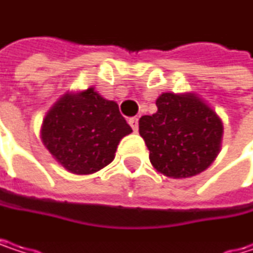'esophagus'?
I'll list each match as a JSON object with an SVG mask.
<instances>
[{"label": "esophagus", "mask_w": 253, "mask_h": 253, "mask_svg": "<svg viewBox=\"0 0 253 253\" xmlns=\"http://www.w3.org/2000/svg\"><path fill=\"white\" fill-rule=\"evenodd\" d=\"M129 125H131V128L137 132V129H138V119H137V118H131V119H129Z\"/></svg>", "instance_id": "1"}]
</instances>
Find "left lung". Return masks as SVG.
Listing matches in <instances>:
<instances>
[{"label": "left lung", "mask_w": 253, "mask_h": 253, "mask_svg": "<svg viewBox=\"0 0 253 253\" xmlns=\"http://www.w3.org/2000/svg\"><path fill=\"white\" fill-rule=\"evenodd\" d=\"M158 112L138 121L153 168L169 178L194 177L221 152L224 125L216 112L194 92H162Z\"/></svg>", "instance_id": "1"}]
</instances>
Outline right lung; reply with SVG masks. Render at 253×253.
<instances>
[{
    "label": "right lung",
    "mask_w": 253,
    "mask_h": 253,
    "mask_svg": "<svg viewBox=\"0 0 253 253\" xmlns=\"http://www.w3.org/2000/svg\"><path fill=\"white\" fill-rule=\"evenodd\" d=\"M131 132L118 103L89 86L63 94L45 113L40 135L66 171L88 175L107 167L121 140Z\"/></svg>",
    "instance_id": "1"
}]
</instances>
